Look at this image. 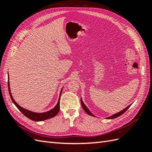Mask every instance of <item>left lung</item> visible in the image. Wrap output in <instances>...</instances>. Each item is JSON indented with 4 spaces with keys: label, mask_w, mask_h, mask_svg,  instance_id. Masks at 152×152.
Listing matches in <instances>:
<instances>
[{
    "label": "left lung",
    "mask_w": 152,
    "mask_h": 152,
    "mask_svg": "<svg viewBox=\"0 0 152 152\" xmlns=\"http://www.w3.org/2000/svg\"><path fill=\"white\" fill-rule=\"evenodd\" d=\"M80 102H81V104H82V108H83V109H84V111L88 114V115H91V116H93V117H95L94 115L91 112H90V110L87 108V107H86V106L85 105V104L84 103V102H83V101H82V98L80 99ZM131 104H129L128 106V107H127L126 108H124L123 110H122V111H121V112H118V113H115V114H113V115H111L110 117H107V118H106L107 119H113V118H117V117H119V116H121V115H122L124 113H125V112L126 111V110L129 108L131 106Z\"/></svg>",
    "instance_id": "8db88e82"
}]
</instances>
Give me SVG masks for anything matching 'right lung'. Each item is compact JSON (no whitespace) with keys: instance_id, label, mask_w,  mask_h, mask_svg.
I'll list each match as a JSON object with an SVG mask.
<instances>
[{"instance_id":"1","label":"right lung","mask_w":152,"mask_h":152,"mask_svg":"<svg viewBox=\"0 0 152 152\" xmlns=\"http://www.w3.org/2000/svg\"><path fill=\"white\" fill-rule=\"evenodd\" d=\"M9 73H8V90H9V93H10V95L11 96V98L12 102H13V103L16 105V107L18 108V110L24 115L25 116H26V117H28V118L31 119V121H37V122H39V121H43L45 120H47V119L53 118L54 117H55L58 114V113L59 112V108H60V106H59V100H60V97H61V92L63 90V88L61 90L60 94H59V99L58 102L56 104V105L55 107L51 109L50 110L46 112H44V113H37V112H34L30 111V110H26L25 108H23V107H21V106H20L18 104L15 99H13L12 96L11 94V89H10V80H9Z\"/></svg>"}]
</instances>
